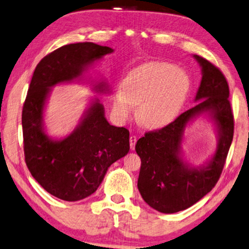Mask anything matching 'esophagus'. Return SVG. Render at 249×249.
<instances>
[{
    "label": "esophagus",
    "instance_id": "esophagus-1",
    "mask_svg": "<svg viewBox=\"0 0 249 249\" xmlns=\"http://www.w3.org/2000/svg\"><path fill=\"white\" fill-rule=\"evenodd\" d=\"M129 142H130V148H131V150H135L136 142H137V137L136 136H130Z\"/></svg>",
    "mask_w": 249,
    "mask_h": 249
}]
</instances>
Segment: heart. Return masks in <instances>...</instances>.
<instances>
[{"label":"heart","instance_id":"heart-1","mask_svg":"<svg viewBox=\"0 0 249 249\" xmlns=\"http://www.w3.org/2000/svg\"><path fill=\"white\" fill-rule=\"evenodd\" d=\"M190 90V79L181 69L167 62H148L124 76L122 89L113 94L112 107L120 120L138 108V119L146 128H161L180 111Z\"/></svg>","mask_w":249,"mask_h":249}]
</instances>
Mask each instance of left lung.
<instances>
[{
  "instance_id": "8db88e82",
  "label": "left lung",
  "mask_w": 249,
  "mask_h": 249,
  "mask_svg": "<svg viewBox=\"0 0 249 249\" xmlns=\"http://www.w3.org/2000/svg\"><path fill=\"white\" fill-rule=\"evenodd\" d=\"M201 67V82L194 108L137 141L141 159L138 189L151 208L174 213L189 208L212 190L220 177L234 136V116L229 102L227 80L208 60L194 55ZM208 114L216 125L218 143L205 165L193 167L182 159L181 143L185 127L201 114Z\"/></svg>"
}]
</instances>
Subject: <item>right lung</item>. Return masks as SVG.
I'll use <instances>...</instances> for the list:
<instances>
[{
    "label": "right lung",
    "instance_id": "obj_1",
    "mask_svg": "<svg viewBox=\"0 0 249 249\" xmlns=\"http://www.w3.org/2000/svg\"><path fill=\"white\" fill-rule=\"evenodd\" d=\"M112 52L113 49L92 42L63 45L44 56L34 70L22 111L25 162L33 178L59 199L78 201L89 197L108 168L129 152V131L109 124L98 98L92 99L68 137L53 139L44 129V107L51 88L82 80L95 61ZM93 89L109 92L105 81Z\"/></svg>",
    "mask_w": 249,
    "mask_h": 249
}]
</instances>
